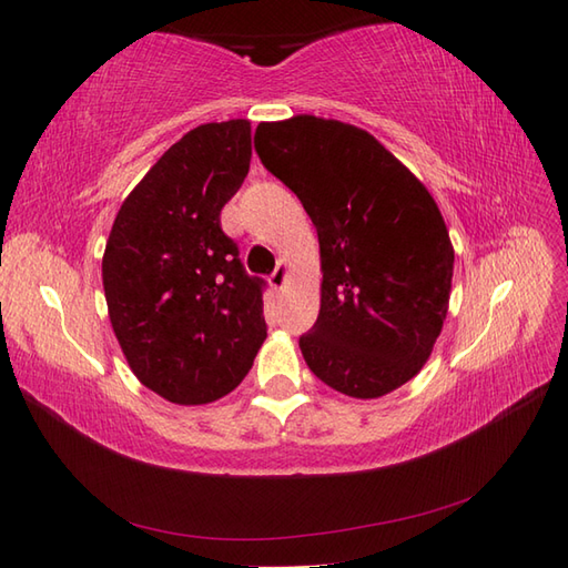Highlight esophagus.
I'll list each match as a JSON object with an SVG mask.
<instances>
[{"label":"esophagus","mask_w":568,"mask_h":568,"mask_svg":"<svg viewBox=\"0 0 568 568\" xmlns=\"http://www.w3.org/2000/svg\"><path fill=\"white\" fill-rule=\"evenodd\" d=\"M287 273H291V268H287V263H285V261H277L275 271H273L271 277H268V283H271L273 291H283L285 281H287Z\"/></svg>","instance_id":"esophagus-1"}]
</instances>
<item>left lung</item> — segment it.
I'll return each instance as SVG.
<instances>
[{
	"instance_id": "1",
	"label": "left lung",
	"mask_w": 568,
	"mask_h": 568,
	"mask_svg": "<svg viewBox=\"0 0 568 568\" xmlns=\"http://www.w3.org/2000/svg\"><path fill=\"white\" fill-rule=\"evenodd\" d=\"M256 153L320 236V317L300 336L310 371L348 397L400 388L449 307L454 248L427 187L368 131L300 114L256 129Z\"/></svg>"
}]
</instances>
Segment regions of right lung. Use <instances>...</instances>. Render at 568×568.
Here are the masks:
<instances>
[{"mask_svg": "<svg viewBox=\"0 0 568 568\" xmlns=\"http://www.w3.org/2000/svg\"><path fill=\"white\" fill-rule=\"evenodd\" d=\"M251 163V124H202L119 210L102 258L106 307L136 378L178 405L220 400L265 339L263 287L220 214Z\"/></svg>", "mask_w": 568, "mask_h": 568, "instance_id": "obj_1", "label": "right lung"}]
</instances>
